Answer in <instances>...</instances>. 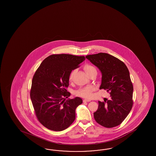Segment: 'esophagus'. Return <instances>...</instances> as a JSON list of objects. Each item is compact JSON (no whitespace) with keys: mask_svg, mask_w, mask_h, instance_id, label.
<instances>
[{"mask_svg":"<svg viewBox=\"0 0 156 156\" xmlns=\"http://www.w3.org/2000/svg\"><path fill=\"white\" fill-rule=\"evenodd\" d=\"M90 101H91V100H90V99H85L83 101V102H90Z\"/></svg>","mask_w":156,"mask_h":156,"instance_id":"34e87169","label":"esophagus"}]
</instances>
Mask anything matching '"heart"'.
<instances>
[{
    "label": "heart",
    "instance_id": "b5f03b06",
    "mask_svg": "<svg viewBox=\"0 0 156 156\" xmlns=\"http://www.w3.org/2000/svg\"><path fill=\"white\" fill-rule=\"evenodd\" d=\"M83 69L87 74H89L91 71L96 70V69L93 66L88 65V64L85 65L83 67ZM75 72H76V70H73L70 73V74L69 75V80H73V78L75 74ZM93 90H94V87L93 86L85 87L80 88L79 90L76 91V94L78 96H80V97H82L86 98H90L93 96L92 91Z\"/></svg>",
    "mask_w": 156,
    "mask_h": 156
}]
</instances>
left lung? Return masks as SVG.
I'll use <instances>...</instances> for the list:
<instances>
[{"label":"left lung","instance_id":"obj_1","mask_svg":"<svg viewBox=\"0 0 156 156\" xmlns=\"http://www.w3.org/2000/svg\"><path fill=\"white\" fill-rule=\"evenodd\" d=\"M102 74L99 89L110 93L111 99L98 101L94 113L96 122L105 128L120 125L132 108L133 86L128 67L123 62L107 53L100 52L86 56Z\"/></svg>","mask_w":156,"mask_h":156}]
</instances>
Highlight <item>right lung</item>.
Here are the masks:
<instances>
[{
    "label": "right lung",
    "mask_w": 156,
    "mask_h": 156,
    "mask_svg": "<svg viewBox=\"0 0 156 156\" xmlns=\"http://www.w3.org/2000/svg\"><path fill=\"white\" fill-rule=\"evenodd\" d=\"M84 56L53 54L45 58L34 75L30 98L36 116L46 128L62 131L76 119V109L82 104L80 97L66 100L70 93L69 75L85 61Z\"/></svg>",
    "instance_id": "obj_1"
}]
</instances>
